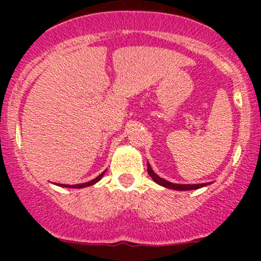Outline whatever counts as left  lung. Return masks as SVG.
<instances>
[{
    "instance_id": "1",
    "label": "left lung",
    "mask_w": 261,
    "mask_h": 261,
    "mask_svg": "<svg viewBox=\"0 0 261 261\" xmlns=\"http://www.w3.org/2000/svg\"><path fill=\"white\" fill-rule=\"evenodd\" d=\"M147 173H149V175L152 178V180H154L155 183L160 184V186H163V187H167V188L175 189V191H192V189H198V188H201V187H204V186H207V184H208V183H202V184H174V183H170V181L163 179V178H160L159 175L155 174V173L152 172V169H151V167H150L149 163H147Z\"/></svg>"
}]
</instances>
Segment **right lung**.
Returning a JSON list of instances; mask_svg holds the SVG:
<instances>
[{
	"label": "right lung",
	"mask_w": 261,
	"mask_h": 261,
	"mask_svg": "<svg viewBox=\"0 0 261 261\" xmlns=\"http://www.w3.org/2000/svg\"><path fill=\"white\" fill-rule=\"evenodd\" d=\"M105 172H106V170H105ZM105 172H103V173H101V174H99V175H98V177H97V178H94V179H92V180L87 181V183H82V184H75V186H68V184H62V187H68V188H83V187H89V186H92V184L97 183V181H98L99 179H101V178H102V177H103Z\"/></svg>",
	"instance_id": "obj_1"
}]
</instances>
